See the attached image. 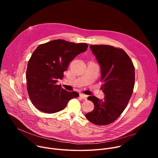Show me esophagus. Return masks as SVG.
<instances>
[{
  "label": "esophagus",
  "instance_id": "esophagus-1",
  "mask_svg": "<svg viewBox=\"0 0 158 158\" xmlns=\"http://www.w3.org/2000/svg\"><path fill=\"white\" fill-rule=\"evenodd\" d=\"M79 97L82 99H84V100H86L87 99V95H85V94H81L79 95Z\"/></svg>",
  "mask_w": 158,
  "mask_h": 158
}]
</instances>
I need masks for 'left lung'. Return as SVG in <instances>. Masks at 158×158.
<instances>
[{"label":"left lung","mask_w":158,"mask_h":158,"mask_svg":"<svg viewBox=\"0 0 158 158\" xmlns=\"http://www.w3.org/2000/svg\"><path fill=\"white\" fill-rule=\"evenodd\" d=\"M89 47L100 65L101 89L105 96L104 100L94 96L87 98L94 109L85 118L96 125H107L119 117L129 102L134 86V67L122 49L107 45Z\"/></svg>","instance_id":"obj_1"}]
</instances>
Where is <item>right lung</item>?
<instances>
[{
    "mask_svg": "<svg viewBox=\"0 0 158 158\" xmlns=\"http://www.w3.org/2000/svg\"><path fill=\"white\" fill-rule=\"evenodd\" d=\"M87 47L85 43L57 39L39 45L34 51L28 62L26 79L29 96L37 109L55 113L79 96L77 93L67 91L56 83L62 79L70 62Z\"/></svg>",
    "mask_w": 158,
    "mask_h": 158,
    "instance_id": "add662e5",
    "label": "right lung"
}]
</instances>
